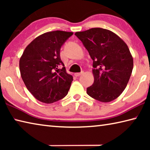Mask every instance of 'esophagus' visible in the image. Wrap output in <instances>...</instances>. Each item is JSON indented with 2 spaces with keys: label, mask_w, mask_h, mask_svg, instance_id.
Masks as SVG:
<instances>
[{
  "label": "esophagus",
  "mask_w": 150,
  "mask_h": 150,
  "mask_svg": "<svg viewBox=\"0 0 150 150\" xmlns=\"http://www.w3.org/2000/svg\"><path fill=\"white\" fill-rule=\"evenodd\" d=\"M83 71H81V73H75V76H76V77H79L80 75H81L82 74H83Z\"/></svg>",
  "instance_id": "34e87169"
}]
</instances>
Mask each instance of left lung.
I'll list each match as a JSON object with an SVG mask.
<instances>
[{"instance_id": "obj_1", "label": "left lung", "mask_w": 150, "mask_h": 150, "mask_svg": "<svg viewBox=\"0 0 150 150\" xmlns=\"http://www.w3.org/2000/svg\"><path fill=\"white\" fill-rule=\"evenodd\" d=\"M75 35L93 61L95 80L87 93L103 103L116 99L125 89L133 69V58L127 45L115 33L100 28Z\"/></svg>"}]
</instances>
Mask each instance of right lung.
Wrapping results in <instances>:
<instances>
[{"mask_svg":"<svg viewBox=\"0 0 150 150\" xmlns=\"http://www.w3.org/2000/svg\"><path fill=\"white\" fill-rule=\"evenodd\" d=\"M73 34L59 30L43 34L28 45L20 57L22 80L28 90L42 103H53L67 95L73 79L66 72L60 50Z\"/></svg>","mask_w":150,"mask_h":150,"instance_id":"obj_1","label":"right lung"}]
</instances>
